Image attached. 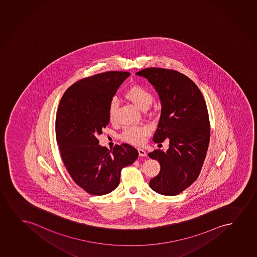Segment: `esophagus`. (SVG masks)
<instances>
[{
	"mask_svg": "<svg viewBox=\"0 0 257 257\" xmlns=\"http://www.w3.org/2000/svg\"><path fill=\"white\" fill-rule=\"evenodd\" d=\"M138 152H139L140 156H147V153H146V151L142 149V148H138Z\"/></svg>",
	"mask_w": 257,
	"mask_h": 257,
	"instance_id": "34e87169",
	"label": "esophagus"
}]
</instances>
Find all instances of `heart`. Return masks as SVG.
<instances>
[{"mask_svg": "<svg viewBox=\"0 0 257 257\" xmlns=\"http://www.w3.org/2000/svg\"><path fill=\"white\" fill-rule=\"evenodd\" d=\"M124 97L141 110H147L154 102V95L150 90L146 87L139 84H134L130 88H128L124 92ZM117 109L118 104L117 101H111L108 111L109 119L111 123H114L117 119ZM149 134L150 129L147 126L127 127L126 129L123 131L121 138L123 141L128 143L141 145Z\"/></svg>", "mask_w": 257, "mask_h": 257, "instance_id": "heart-1", "label": "heart"}]
</instances>
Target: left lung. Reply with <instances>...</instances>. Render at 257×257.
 I'll list each match as a JSON object with an SVG mask.
<instances>
[{
	"label": "left lung",
	"instance_id": "8db88e82",
	"mask_svg": "<svg viewBox=\"0 0 257 257\" xmlns=\"http://www.w3.org/2000/svg\"><path fill=\"white\" fill-rule=\"evenodd\" d=\"M136 75L155 87L161 101L160 122L153 140L170 141L166 152L148 154L160 164V174L149 185L156 193L174 196L197 180L206 159L210 140L206 101L196 84L177 70L147 68Z\"/></svg>",
	"mask_w": 257,
	"mask_h": 257
}]
</instances>
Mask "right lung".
I'll use <instances>...</instances> for the list:
<instances>
[{"label": "right lung", "mask_w": 257, "mask_h": 257, "mask_svg": "<svg viewBox=\"0 0 257 257\" xmlns=\"http://www.w3.org/2000/svg\"><path fill=\"white\" fill-rule=\"evenodd\" d=\"M126 71H107L77 81L67 89L57 109L56 138L68 173L77 186L92 195H103L118 186L122 168L139 157L123 143L112 150L98 145L109 123V106Z\"/></svg>", "instance_id": "right-lung-1"}]
</instances>
